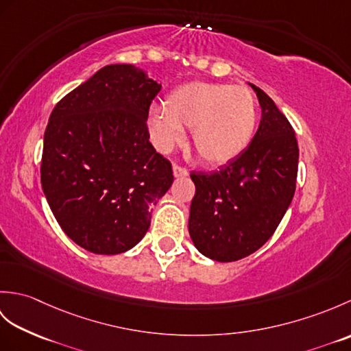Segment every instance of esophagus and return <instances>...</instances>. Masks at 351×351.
Segmentation results:
<instances>
[{"mask_svg":"<svg viewBox=\"0 0 351 351\" xmlns=\"http://www.w3.org/2000/svg\"><path fill=\"white\" fill-rule=\"evenodd\" d=\"M173 176L175 178H185V176H189V171L180 166H173Z\"/></svg>","mask_w":351,"mask_h":351,"instance_id":"34e87169","label":"esophagus"}]
</instances>
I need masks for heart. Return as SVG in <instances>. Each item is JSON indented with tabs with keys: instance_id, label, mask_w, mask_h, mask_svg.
<instances>
[{
	"instance_id": "obj_1",
	"label": "heart",
	"mask_w": 351,
	"mask_h": 351,
	"mask_svg": "<svg viewBox=\"0 0 351 351\" xmlns=\"http://www.w3.org/2000/svg\"><path fill=\"white\" fill-rule=\"evenodd\" d=\"M258 123L255 96L249 88L193 81L171 90L162 111L149 116L155 146L170 151L191 130L197 156L210 166H225L240 156L253 140Z\"/></svg>"
}]
</instances>
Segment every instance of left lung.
Returning <instances> with one entry per match:
<instances>
[{
  "instance_id": "1",
  "label": "left lung",
  "mask_w": 351,
  "mask_h": 351,
  "mask_svg": "<svg viewBox=\"0 0 351 351\" xmlns=\"http://www.w3.org/2000/svg\"><path fill=\"white\" fill-rule=\"evenodd\" d=\"M261 106V123L249 147L213 173H191L189 232L206 258L232 263L264 245L294 197L299 146L273 99L249 83Z\"/></svg>"
}]
</instances>
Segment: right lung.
I'll return each mask as SVG.
<instances>
[{
    "label": "right lung",
    "mask_w": 351,
    "mask_h": 351,
    "mask_svg": "<svg viewBox=\"0 0 351 351\" xmlns=\"http://www.w3.org/2000/svg\"><path fill=\"white\" fill-rule=\"evenodd\" d=\"M160 88L134 64H108L52 110L42 189L63 232L87 252L117 255L138 244L151 206L173 182L146 128Z\"/></svg>",
    "instance_id": "obj_1"
}]
</instances>
